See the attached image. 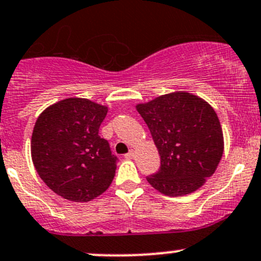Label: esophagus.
I'll list each match as a JSON object with an SVG mask.
<instances>
[{
	"instance_id": "34e87169",
	"label": "esophagus",
	"mask_w": 261,
	"mask_h": 261,
	"mask_svg": "<svg viewBox=\"0 0 261 261\" xmlns=\"http://www.w3.org/2000/svg\"><path fill=\"white\" fill-rule=\"evenodd\" d=\"M134 156H135V151H134V150H130L127 154H125L126 159H133Z\"/></svg>"
}]
</instances>
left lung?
I'll list each match as a JSON object with an SVG mask.
<instances>
[{
    "instance_id": "1",
    "label": "left lung",
    "mask_w": 261,
    "mask_h": 261,
    "mask_svg": "<svg viewBox=\"0 0 261 261\" xmlns=\"http://www.w3.org/2000/svg\"><path fill=\"white\" fill-rule=\"evenodd\" d=\"M150 130L161 168L146 177L167 196L196 191L216 172L223 155L221 122L208 102L187 92L161 95L136 106Z\"/></svg>"
}]
</instances>
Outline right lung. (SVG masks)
Returning a JSON list of instances; mask_svg holds the SVG:
<instances>
[{
	"label": "right lung",
	"instance_id": "right-lung-1",
	"mask_svg": "<svg viewBox=\"0 0 261 261\" xmlns=\"http://www.w3.org/2000/svg\"><path fill=\"white\" fill-rule=\"evenodd\" d=\"M107 112L108 107L85 98H67L35 121L33 164L43 182L66 200L87 203L112 184L117 156L98 135Z\"/></svg>",
	"mask_w": 261,
	"mask_h": 261
}]
</instances>
